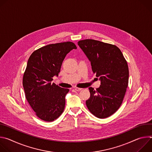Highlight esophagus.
<instances>
[{"mask_svg": "<svg viewBox=\"0 0 152 152\" xmlns=\"http://www.w3.org/2000/svg\"><path fill=\"white\" fill-rule=\"evenodd\" d=\"M75 91H80V90H82V88L76 87V88H75Z\"/></svg>", "mask_w": 152, "mask_h": 152, "instance_id": "1", "label": "esophagus"}]
</instances>
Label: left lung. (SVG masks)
Listing matches in <instances>:
<instances>
[{
  "label": "left lung",
  "mask_w": 152,
  "mask_h": 152,
  "mask_svg": "<svg viewBox=\"0 0 152 152\" xmlns=\"http://www.w3.org/2000/svg\"><path fill=\"white\" fill-rule=\"evenodd\" d=\"M77 45L91 62L92 70L99 77L100 85L90 93L86 104L99 118L114 114L121 106L128 85L127 63L118 48L100 41L86 39Z\"/></svg>",
  "instance_id": "obj_1"
}]
</instances>
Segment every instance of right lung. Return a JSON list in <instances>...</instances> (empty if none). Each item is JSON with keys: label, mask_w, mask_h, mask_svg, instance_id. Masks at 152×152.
I'll return each instance as SVG.
<instances>
[{"label": "right lung", "mask_w": 152, "mask_h": 152, "mask_svg": "<svg viewBox=\"0 0 152 152\" xmlns=\"http://www.w3.org/2000/svg\"><path fill=\"white\" fill-rule=\"evenodd\" d=\"M72 42L51 44L34 51L30 56L23 75V86L26 98L37 116L45 121H52L63 113L69 91L52 83L58 76L62 62L72 50Z\"/></svg>", "instance_id": "add662e5"}]
</instances>
